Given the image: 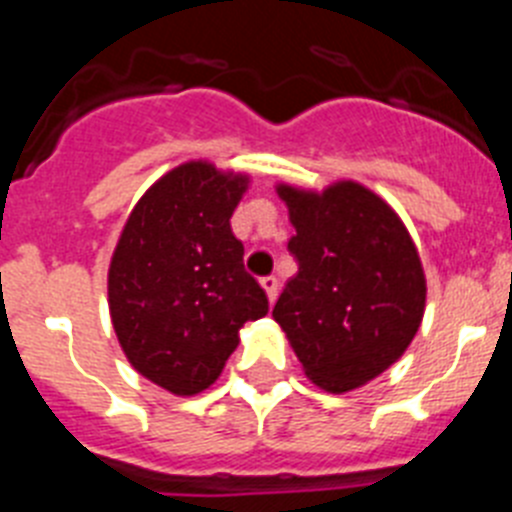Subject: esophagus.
Wrapping results in <instances>:
<instances>
[{"instance_id":"esophagus-1","label":"esophagus","mask_w":512,"mask_h":512,"mask_svg":"<svg viewBox=\"0 0 512 512\" xmlns=\"http://www.w3.org/2000/svg\"><path fill=\"white\" fill-rule=\"evenodd\" d=\"M261 287H264V292H266V297H269V302L277 300V292H279L277 277H264V279H261Z\"/></svg>"}]
</instances>
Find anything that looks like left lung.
<instances>
[{
	"instance_id": "8db88e82",
	"label": "left lung",
	"mask_w": 512,
	"mask_h": 512,
	"mask_svg": "<svg viewBox=\"0 0 512 512\" xmlns=\"http://www.w3.org/2000/svg\"><path fill=\"white\" fill-rule=\"evenodd\" d=\"M277 194L295 225L287 248L297 274L271 315L320 390H356L390 369L418 333V248L397 212L356 182L323 192L279 184Z\"/></svg>"
}]
</instances>
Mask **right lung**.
Instances as JSON below:
<instances>
[{
  "mask_svg": "<svg viewBox=\"0 0 512 512\" xmlns=\"http://www.w3.org/2000/svg\"><path fill=\"white\" fill-rule=\"evenodd\" d=\"M246 174L187 161L138 200L110 261L107 297L122 351L171 395L207 390L238 346L243 323L269 312L243 269L230 217Z\"/></svg>",
  "mask_w": 512,
  "mask_h": 512,
  "instance_id": "1",
  "label": "right lung"
}]
</instances>
